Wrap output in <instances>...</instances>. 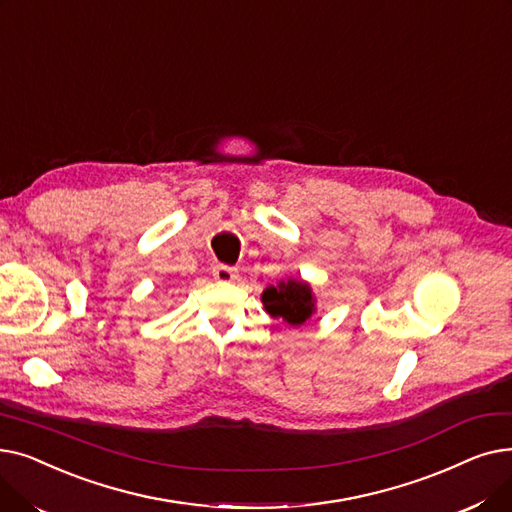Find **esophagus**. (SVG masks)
Masks as SVG:
<instances>
[{"label": "esophagus", "mask_w": 512, "mask_h": 512, "mask_svg": "<svg viewBox=\"0 0 512 512\" xmlns=\"http://www.w3.org/2000/svg\"><path fill=\"white\" fill-rule=\"evenodd\" d=\"M212 277L221 283H231L237 279V271L231 269V266H227V264H216L212 269Z\"/></svg>", "instance_id": "34e87169"}]
</instances>
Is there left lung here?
Returning <instances> with one entry per match:
<instances>
[{"instance_id": "obj_1", "label": "left lung", "mask_w": 512, "mask_h": 512, "mask_svg": "<svg viewBox=\"0 0 512 512\" xmlns=\"http://www.w3.org/2000/svg\"><path fill=\"white\" fill-rule=\"evenodd\" d=\"M266 312L271 316H281L289 325H302L312 314V294L310 287L302 281H281L277 287H269L262 294Z\"/></svg>"}]
</instances>
